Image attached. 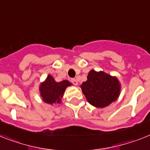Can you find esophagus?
Instances as JSON below:
<instances>
[{
  "label": "esophagus",
  "mask_w": 150,
  "mask_h": 150,
  "mask_svg": "<svg viewBox=\"0 0 150 150\" xmlns=\"http://www.w3.org/2000/svg\"><path fill=\"white\" fill-rule=\"evenodd\" d=\"M71 81L74 85H78V84H79V83H78L77 79H72L71 80Z\"/></svg>",
  "instance_id": "esophagus-1"
}]
</instances>
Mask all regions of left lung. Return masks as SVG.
Instances as JSON below:
<instances>
[{"mask_svg":"<svg viewBox=\"0 0 150 150\" xmlns=\"http://www.w3.org/2000/svg\"><path fill=\"white\" fill-rule=\"evenodd\" d=\"M87 79L80 87L87 100L93 106L101 108L108 106L120 95V84L116 77L92 69Z\"/></svg>","mask_w":150,"mask_h":150,"instance_id":"8db88e82","label":"left lung"}]
</instances>
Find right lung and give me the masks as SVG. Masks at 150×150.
I'll use <instances>...</instances> for the list:
<instances>
[{
	"instance_id": "right-lung-1",
	"label": "right lung",
	"mask_w": 150,
	"mask_h": 150,
	"mask_svg": "<svg viewBox=\"0 0 150 150\" xmlns=\"http://www.w3.org/2000/svg\"><path fill=\"white\" fill-rule=\"evenodd\" d=\"M71 85L67 80L57 82L52 75H49L45 81L40 86V96L45 103L52 104H59L66 88Z\"/></svg>"
}]
</instances>
